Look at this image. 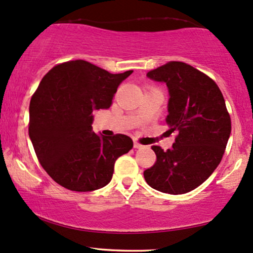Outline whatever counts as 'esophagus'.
Segmentation results:
<instances>
[{
  "mask_svg": "<svg viewBox=\"0 0 253 253\" xmlns=\"http://www.w3.org/2000/svg\"><path fill=\"white\" fill-rule=\"evenodd\" d=\"M133 148H135V149H142L143 145L139 144L138 142H135V143H133Z\"/></svg>",
  "mask_w": 253,
  "mask_h": 253,
  "instance_id": "obj_1",
  "label": "esophagus"
}]
</instances>
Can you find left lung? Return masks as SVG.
<instances>
[{"label":"left lung","mask_w":253,"mask_h":253,"mask_svg":"<svg viewBox=\"0 0 253 253\" xmlns=\"http://www.w3.org/2000/svg\"><path fill=\"white\" fill-rule=\"evenodd\" d=\"M146 76L167 83V124L177 132L172 148L151 146L155 164L144 171L146 183L161 192L182 195L204 183L222 161L231 118L216 82L184 62L171 61Z\"/></svg>","instance_id":"obj_1"}]
</instances>
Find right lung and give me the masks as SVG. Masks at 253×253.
I'll return each instance as SVG.
<instances>
[{
    "mask_svg": "<svg viewBox=\"0 0 253 253\" xmlns=\"http://www.w3.org/2000/svg\"><path fill=\"white\" fill-rule=\"evenodd\" d=\"M132 70L110 74L83 60L49 70L29 107V137L46 173L63 188L86 192L110 182L115 162L132 149L130 137L92 131V111L108 109Z\"/></svg>",
    "mask_w": 253,
    "mask_h": 253,
    "instance_id": "obj_1",
    "label": "right lung"
}]
</instances>
